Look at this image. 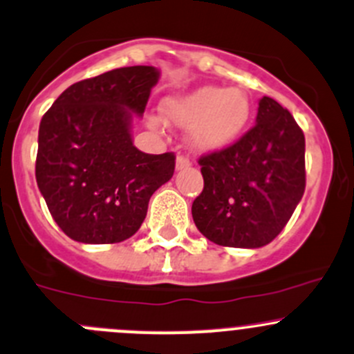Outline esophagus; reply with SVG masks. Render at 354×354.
<instances>
[{"instance_id": "34e87169", "label": "esophagus", "mask_w": 354, "mask_h": 354, "mask_svg": "<svg viewBox=\"0 0 354 354\" xmlns=\"http://www.w3.org/2000/svg\"><path fill=\"white\" fill-rule=\"evenodd\" d=\"M192 162L190 159H188L187 156H183V153H180V156L176 157V169H187V167H190Z\"/></svg>"}]
</instances>
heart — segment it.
<instances>
[{
	"instance_id": "b5f03b06",
	"label": "heart",
	"mask_w": 354,
	"mask_h": 354,
	"mask_svg": "<svg viewBox=\"0 0 354 354\" xmlns=\"http://www.w3.org/2000/svg\"><path fill=\"white\" fill-rule=\"evenodd\" d=\"M162 112L171 124L190 128V143L202 152L221 150L232 145L250 119V100L240 88L201 86L185 95L164 100ZM153 129L160 128L150 119Z\"/></svg>"
}]
</instances>
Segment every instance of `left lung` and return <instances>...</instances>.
Listing matches in <instances>:
<instances>
[{
	"mask_svg": "<svg viewBox=\"0 0 354 354\" xmlns=\"http://www.w3.org/2000/svg\"><path fill=\"white\" fill-rule=\"evenodd\" d=\"M198 164L204 190L192 204L198 232L218 245L256 249L282 232L303 198L304 133L287 109L263 97L256 124Z\"/></svg>",
	"mask_w": 354,
	"mask_h": 354,
	"instance_id": "obj_1",
	"label": "left lung"
}]
</instances>
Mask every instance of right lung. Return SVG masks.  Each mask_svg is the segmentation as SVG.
<instances>
[{
    "instance_id": "1",
    "label": "right lung",
    "mask_w": 354,
    "mask_h": 354,
    "mask_svg": "<svg viewBox=\"0 0 354 354\" xmlns=\"http://www.w3.org/2000/svg\"><path fill=\"white\" fill-rule=\"evenodd\" d=\"M159 71L135 65L68 86L39 124L36 181L62 232L82 243H118L138 232L153 192L171 180L174 153L133 145Z\"/></svg>"
}]
</instances>
